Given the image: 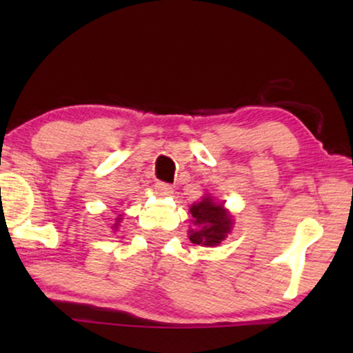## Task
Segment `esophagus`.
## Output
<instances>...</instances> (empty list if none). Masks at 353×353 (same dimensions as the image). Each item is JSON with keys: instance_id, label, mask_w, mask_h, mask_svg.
<instances>
[{"instance_id": "esophagus-1", "label": "esophagus", "mask_w": 353, "mask_h": 353, "mask_svg": "<svg viewBox=\"0 0 353 353\" xmlns=\"http://www.w3.org/2000/svg\"><path fill=\"white\" fill-rule=\"evenodd\" d=\"M173 192V188L170 185H167V183H157L156 185V194L161 196V197H165V196H170Z\"/></svg>"}]
</instances>
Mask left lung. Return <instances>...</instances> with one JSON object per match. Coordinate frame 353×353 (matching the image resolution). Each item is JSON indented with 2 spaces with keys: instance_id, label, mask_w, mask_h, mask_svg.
I'll use <instances>...</instances> for the list:
<instances>
[{
  "instance_id": "8db88e82",
  "label": "left lung",
  "mask_w": 353,
  "mask_h": 353,
  "mask_svg": "<svg viewBox=\"0 0 353 353\" xmlns=\"http://www.w3.org/2000/svg\"><path fill=\"white\" fill-rule=\"evenodd\" d=\"M190 212L192 215L191 221L194 225V228L190 230V241L192 244L212 248L219 245L231 233L233 219L230 212L210 196H205L201 202L192 204Z\"/></svg>"
}]
</instances>
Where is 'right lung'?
<instances>
[{"instance_id": "obj_1", "label": "right lung", "mask_w": 353, "mask_h": 353, "mask_svg": "<svg viewBox=\"0 0 353 353\" xmlns=\"http://www.w3.org/2000/svg\"><path fill=\"white\" fill-rule=\"evenodd\" d=\"M119 223H120V216L117 220H115V223H114V230H117V226H119Z\"/></svg>"}]
</instances>
